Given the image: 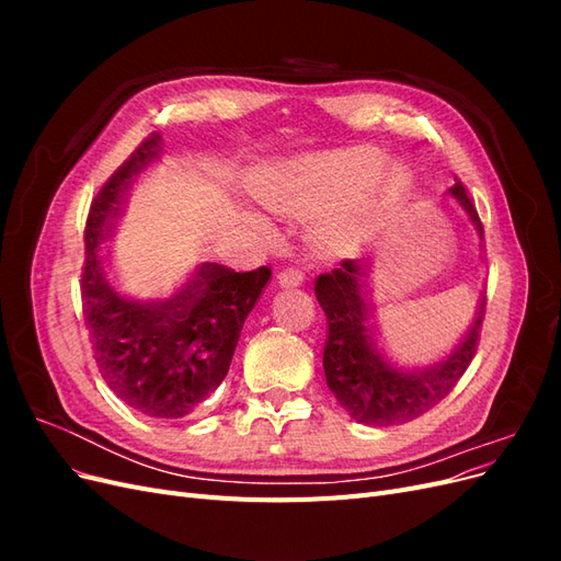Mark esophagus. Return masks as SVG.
<instances>
[{"mask_svg": "<svg viewBox=\"0 0 561 561\" xmlns=\"http://www.w3.org/2000/svg\"><path fill=\"white\" fill-rule=\"evenodd\" d=\"M278 283H280L283 287H297V285L304 283V271H301V268H295V266L283 268L280 274H278Z\"/></svg>", "mask_w": 561, "mask_h": 561, "instance_id": "1", "label": "esophagus"}]
</instances>
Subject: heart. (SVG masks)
<instances>
[{
    "label": "heart",
    "instance_id": "b5f03b06",
    "mask_svg": "<svg viewBox=\"0 0 561 561\" xmlns=\"http://www.w3.org/2000/svg\"><path fill=\"white\" fill-rule=\"evenodd\" d=\"M383 171V159L371 149H353L344 154L322 159L290 180L274 203L285 210L313 213L358 201L365 196ZM383 194L398 192L396 175H386L381 182Z\"/></svg>",
    "mask_w": 561,
    "mask_h": 561
}]
</instances>
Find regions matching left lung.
<instances>
[{
	"instance_id": "obj_1",
	"label": "left lung",
	"mask_w": 561,
	"mask_h": 561,
	"mask_svg": "<svg viewBox=\"0 0 561 561\" xmlns=\"http://www.w3.org/2000/svg\"><path fill=\"white\" fill-rule=\"evenodd\" d=\"M449 194L470 215L474 229L484 233L478 208L458 180ZM316 299L328 316V339L322 351L328 386L336 402L365 426H400L445 400L466 375L478 353L486 297L472 320L463 342L447 360L423 369H404L388 358L367 299L365 268L360 257L339 264L332 274L316 278Z\"/></svg>"
}]
</instances>
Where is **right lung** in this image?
I'll use <instances>...</instances> for the list:
<instances>
[{"mask_svg":"<svg viewBox=\"0 0 561 561\" xmlns=\"http://www.w3.org/2000/svg\"><path fill=\"white\" fill-rule=\"evenodd\" d=\"M161 135L151 133L118 165L91 203L87 260L81 266V309L100 375L133 410L157 419H182L225 381L248 313L271 268L233 271L201 264L175 295L142 297L107 271L103 243L126 186L159 157Z\"/></svg>","mask_w":561,"mask_h":561,"instance_id":"add662e5","label":"right lung"}]
</instances>
